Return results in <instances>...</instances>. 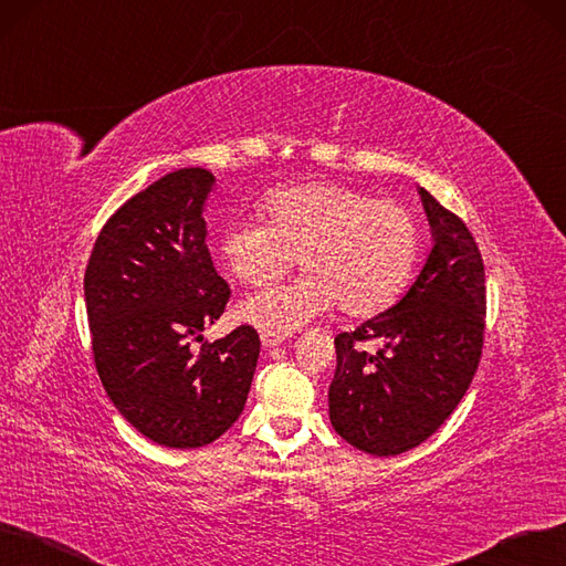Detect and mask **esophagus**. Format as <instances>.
I'll return each instance as SVG.
<instances>
[{
    "instance_id": "esophagus-1",
    "label": "esophagus",
    "mask_w": 566,
    "mask_h": 566,
    "mask_svg": "<svg viewBox=\"0 0 566 566\" xmlns=\"http://www.w3.org/2000/svg\"><path fill=\"white\" fill-rule=\"evenodd\" d=\"M287 336H290L287 332H279V329H262V332H260V342H262V346H264V348H274V346L283 344Z\"/></svg>"
}]
</instances>
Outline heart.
I'll return each instance as SVG.
<instances>
[{
    "label": "heart",
    "instance_id": "b5f03b06",
    "mask_svg": "<svg viewBox=\"0 0 566 566\" xmlns=\"http://www.w3.org/2000/svg\"><path fill=\"white\" fill-rule=\"evenodd\" d=\"M262 216L220 232L224 266L248 287L283 279L295 260L306 274L245 300V323L281 332L334 306L348 318H371L395 304L413 271L418 224L397 201L311 180L269 192Z\"/></svg>",
    "mask_w": 566,
    "mask_h": 566
}]
</instances>
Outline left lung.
Masks as SVG:
<instances>
[{
  "label": "left lung",
  "mask_w": 566,
  "mask_h": 566,
  "mask_svg": "<svg viewBox=\"0 0 566 566\" xmlns=\"http://www.w3.org/2000/svg\"><path fill=\"white\" fill-rule=\"evenodd\" d=\"M434 245L409 292L386 313L334 338L332 427L378 458L406 453L458 409L479 369L485 266L467 224L418 190ZM376 340L369 354L361 343Z\"/></svg>",
  "instance_id": "1"
}]
</instances>
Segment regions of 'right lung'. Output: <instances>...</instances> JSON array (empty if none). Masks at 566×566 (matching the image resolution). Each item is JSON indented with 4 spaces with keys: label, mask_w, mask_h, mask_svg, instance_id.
I'll return each mask as SVG.
<instances>
[{
    "label": "right lung",
    "mask_w": 566,
    "mask_h": 566,
    "mask_svg": "<svg viewBox=\"0 0 566 566\" xmlns=\"http://www.w3.org/2000/svg\"><path fill=\"white\" fill-rule=\"evenodd\" d=\"M216 178L178 169L137 192L102 228L85 269V308L102 386L150 441L199 448L241 416L260 336L241 325L190 346L230 302L201 218Z\"/></svg>",
    "instance_id": "add662e5"
}]
</instances>
